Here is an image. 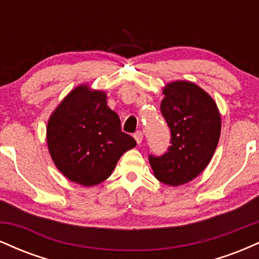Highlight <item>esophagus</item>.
<instances>
[{
    "label": "esophagus",
    "instance_id": "1",
    "mask_svg": "<svg viewBox=\"0 0 259 259\" xmlns=\"http://www.w3.org/2000/svg\"><path fill=\"white\" fill-rule=\"evenodd\" d=\"M134 139H135L136 142L140 145L142 142V140H144V134L139 130V132H136L135 134H134Z\"/></svg>",
    "mask_w": 259,
    "mask_h": 259
}]
</instances>
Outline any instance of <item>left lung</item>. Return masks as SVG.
<instances>
[{"label": "left lung", "instance_id": "1", "mask_svg": "<svg viewBox=\"0 0 259 259\" xmlns=\"http://www.w3.org/2000/svg\"><path fill=\"white\" fill-rule=\"evenodd\" d=\"M163 95L160 113L170 129V146L148 159L160 183L177 186L208 165L221 136V114L212 97L192 82H171Z\"/></svg>", "mask_w": 259, "mask_h": 259}]
</instances>
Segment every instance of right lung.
Masks as SVG:
<instances>
[{"label": "right lung", "instance_id": "1", "mask_svg": "<svg viewBox=\"0 0 259 259\" xmlns=\"http://www.w3.org/2000/svg\"><path fill=\"white\" fill-rule=\"evenodd\" d=\"M47 145L56 167L84 186L102 183L125 151L136 146L121 132L120 119L107 106L106 94L79 86L57 107L47 124Z\"/></svg>", "mask_w": 259, "mask_h": 259}]
</instances>
